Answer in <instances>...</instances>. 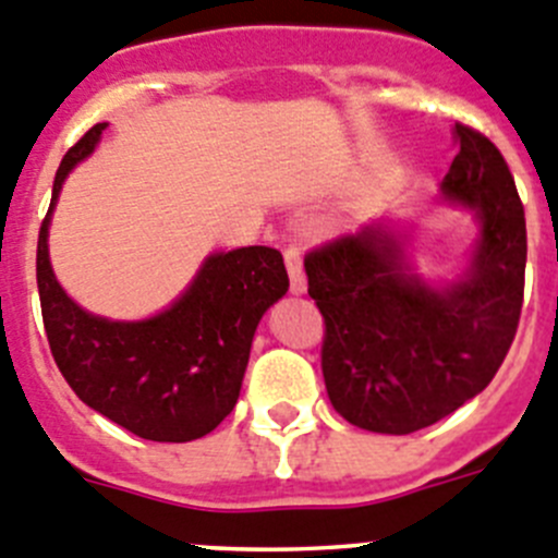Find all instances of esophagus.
<instances>
[{"label":"esophagus","mask_w":558,"mask_h":558,"mask_svg":"<svg viewBox=\"0 0 558 558\" xmlns=\"http://www.w3.org/2000/svg\"><path fill=\"white\" fill-rule=\"evenodd\" d=\"M284 265H288V274H290V290H293L295 295H301L306 290V276H304V265H301L299 245H288V248H284Z\"/></svg>","instance_id":"obj_1"}]
</instances>
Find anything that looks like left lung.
Segmentation results:
<instances>
[{
  "mask_svg": "<svg viewBox=\"0 0 558 558\" xmlns=\"http://www.w3.org/2000/svg\"><path fill=\"white\" fill-rule=\"evenodd\" d=\"M459 151L442 198L476 213V252L451 288L412 274L403 245L381 227L342 234L304 257L324 315L331 407L354 426L412 434L484 390L512 345L523 310L525 213L504 155L457 124Z\"/></svg>",
  "mask_w": 558,
  "mask_h": 558,
  "instance_id": "8db88e82",
  "label": "left lung"
}]
</instances>
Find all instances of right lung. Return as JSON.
Wrapping results in <instances>:
<instances>
[{"mask_svg": "<svg viewBox=\"0 0 558 558\" xmlns=\"http://www.w3.org/2000/svg\"><path fill=\"white\" fill-rule=\"evenodd\" d=\"M107 124L90 126L54 173L52 204L38 234L40 313L54 362L80 401L155 442L209 434L238 403L259 318L290 288L282 254L245 245L204 259L191 288L166 313L107 320L65 295L49 263V221L60 187L96 149Z\"/></svg>", "mask_w": 558, "mask_h": 558, "instance_id": "add662e5", "label": "right lung"}]
</instances>
